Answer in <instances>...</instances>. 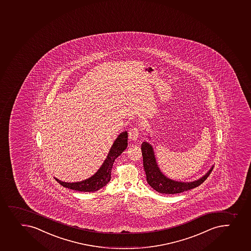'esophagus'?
I'll use <instances>...</instances> for the list:
<instances>
[{
    "label": "esophagus",
    "mask_w": 251,
    "mask_h": 251,
    "mask_svg": "<svg viewBox=\"0 0 251 251\" xmlns=\"http://www.w3.org/2000/svg\"><path fill=\"white\" fill-rule=\"evenodd\" d=\"M139 136V128L137 126L132 127L129 131V138L132 141H136Z\"/></svg>",
    "instance_id": "34e87169"
}]
</instances>
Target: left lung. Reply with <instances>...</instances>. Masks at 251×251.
Returning a JSON list of instances; mask_svg holds the SVG:
<instances>
[{
	"mask_svg": "<svg viewBox=\"0 0 251 251\" xmlns=\"http://www.w3.org/2000/svg\"><path fill=\"white\" fill-rule=\"evenodd\" d=\"M142 157H143V166L145 170L147 181L151 188L160 194H175L188 191L194 189L202 184L212 172L213 167L203 177L194 182H178L166 178L160 172L155 161V155L152 147L144 142L142 144Z\"/></svg>",
	"mask_w": 251,
	"mask_h": 251,
	"instance_id": "1",
	"label": "left lung"
}]
</instances>
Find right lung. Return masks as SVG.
Masks as SVG:
<instances>
[{
	"label": "right lung",
	"instance_id": "obj_1",
	"mask_svg": "<svg viewBox=\"0 0 251 251\" xmlns=\"http://www.w3.org/2000/svg\"><path fill=\"white\" fill-rule=\"evenodd\" d=\"M127 147V132H123L120 133L117 139L114 141L106 160L101 166L99 171L92 177L85 180L77 183H66L56 178L62 186L67 189H73L80 192L97 191L109 183L111 178V171L114 160L118 156L121 155Z\"/></svg>",
	"mask_w": 251,
	"mask_h": 251
}]
</instances>
